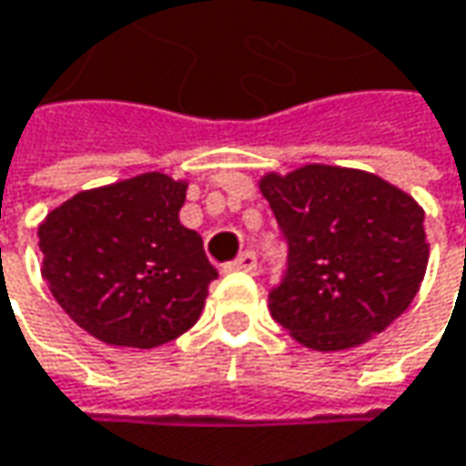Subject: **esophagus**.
Instances as JSON below:
<instances>
[{
  "instance_id": "esophagus-1",
  "label": "esophagus",
  "mask_w": 466,
  "mask_h": 466,
  "mask_svg": "<svg viewBox=\"0 0 466 466\" xmlns=\"http://www.w3.org/2000/svg\"><path fill=\"white\" fill-rule=\"evenodd\" d=\"M229 271H248V274H258V256L253 253V250H245L242 256L237 260H232L229 266H227Z\"/></svg>"
}]
</instances>
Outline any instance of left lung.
I'll use <instances>...</instances> for the list:
<instances>
[{
  "label": "left lung",
  "mask_w": 466,
  "mask_h": 466,
  "mask_svg": "<svg viewBox=\"0 0 466 466\" xmlns=\"http://www.w3.org/2000/svg\"><path fill=\"white\" fill-rule=\"evenodd\" d=\"M288 268L268 311L314 350L370 340L409 309L427 268L424 210L367 171L306 166L260 181Z\"/></svg>",
  "instance_id": "left-lung-1"
}]
</instances>
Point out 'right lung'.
<instances>
[{"instance_id":"obj_1","label":"right lung","mask_w":466,"mask_h":466,"mask_svg":"<svg viewBox=\"0 0 466 466\" xmlns=\"http://www.w3.org/2000/svg\"><path fill=\"white\" fill-rule=\"evenodd\" d=\"M184 198V181L142 174L78 192L39 227L44 279L96 340L155 348L200 319L218 271L178 221Z\"/></svg>"}]
</instances>
